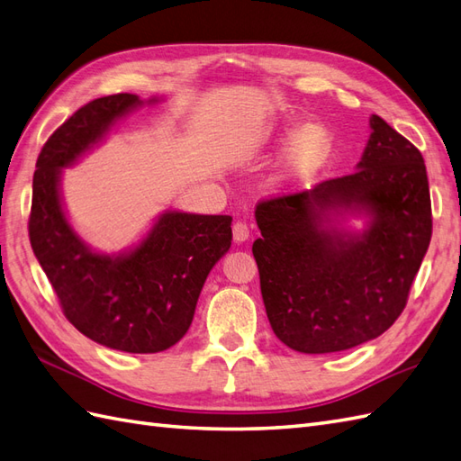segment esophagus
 Here are the masks:
<instances>
[{
  "label": "esophagus",
  "instance_id": "1",
  "mask_svg": "<svg viewBox=\"0 0 461 461\" xmlns=\"http://www.w3.org/2000/svg\"><path fill=\"white\" fill-rule=\"evenodd\" d=\"M249 240V226L245 221H235L233 223V241L235 243H243Z\"/></svg>",
  "mask_w": 461,
  "mask_h": 461
}]
</instances>
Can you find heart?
Masks as SVG:
<instances>
[{
  "instance_id": "obj_1",
  "label": "heart",
  "mask_w": 461,
  "mask_h": 461,
  "mask_svg": "<svg viewBox=\"0 0 461 461\" xmlns=\"http://www.w3.org/2000/svg\"><path fill=\"white\" fill-rule=\"evenodd\" d=\"M275 141L278 146H288L275 175L276 183L288 186L312 181L325 169L335 151L331 130L321 122L302 126L298 121H290L276 130Z\"/></svg>"
}]
</instances>
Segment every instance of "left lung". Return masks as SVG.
Returning <instances> with one entry per match:
<instances>
[{
  "label": "left lung",
  "mask_w": 461,
  "mask_h": 461,
  "mask_svg": "<svg viewBox=\"0 0 461 461\" xmlns=\"http://www.w3.org/2000/svg\"><path fill=\"white\" fill-rule=\"evenodd\" d=\"M358 171L310 191L261 200L253 257L275 335L286 347L323 354L380 337L405 310L432 235L427 167L420 151L372 114ZM364 209L369 230L322 228L326 212Z\"/></svg>",
  "instance_id": "obj_1"
}]
</instances>
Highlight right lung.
<instances>
[{
  "label": "right lung",
  "mask_w": 461,
  "mask_h": 461,
  "mask_svg": "<svg viewBox=\"0 0 461 461\" xmlns=\"http://www.w3.org/2000/svg\"><path fill=\"white\" fill-rule=\"evenodd\" d=\"M138 95L89 101L54 130L32 176L29 240L66 320L95 343L122 352H161L193 323L204 280L231 245V216L165 212L134 251H89L60 204V169L138 107Z\"/></svg>",
  "instance_id": "add662e5"
}]
</instances>
